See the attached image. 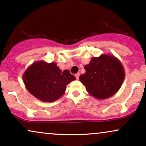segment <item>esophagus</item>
<instances>
[{
  "mask_svg": "<svg viewBox=\"0 0 146 146\" xmlns=\"http://www.w3.org/2000/svg\"><path fill=\"white\" fill-rule=\"evenodd\" d=\"M79 76H80V73H77L75 74V76H76V79H78V78H79Z\"/></svg>",
  "mask_w": 146,
  "mask_h": 146,
  "instance_id": "obj_1",
  "label": "esophagus"
}]
</instances>
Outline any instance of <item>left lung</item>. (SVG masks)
<instances>
[{"label": "left lung", "instance_id": "obj_1", "mask_svg": "<svg viewBox=\"0 0 146 146\" xmlns=\"http://www.w3.org/2000/svg\"><path fill=\"white\" fill-rule=\"evenodd\" d=\"M84 68L86 72L80 76V81L92 96L99 100L109 98L117 93L125 78L120 61L111 54L92 57Z\"/></svg>", "mask_w": 146, "mask_h": 146}]
</instances>
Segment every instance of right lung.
<instances>
[{
  "label": "right lung",
  "instance_id": "right-lung-1",
  "mask_svg": "<svg viewBox=\"0 0 146 146\" xmlns=\"http://www.w3.org/2000/svg\"><path fill=\"white\" fill-rule=\"evenodd\" d=\"M27 90L43 102H54L65 93L66 85L76 79L69 70L62 71L54 62H34L22 75Z\"/></svg>",
  "mask_w": 146,
  "mask_h": 146
}]
</instances>
